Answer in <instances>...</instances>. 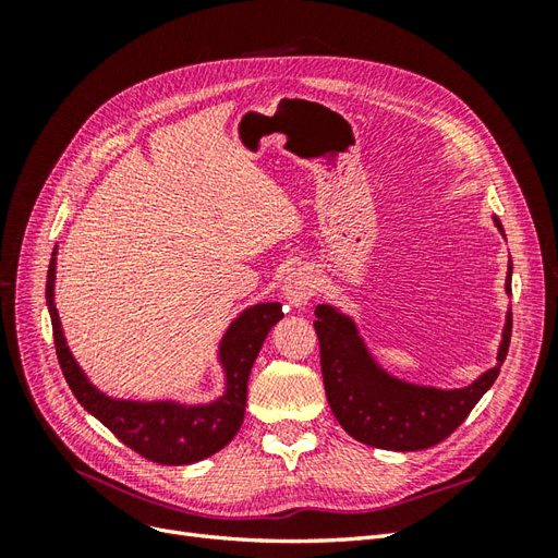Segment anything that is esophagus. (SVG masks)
Masks as SVG:
<instances>
[{
  "label": "esophagus",
  "instance_id": "esophagus-1",
  "mask_svg": "<svg viewBox=\"0 0 558 558\" xmlns=\"http://www.w3.org/2000/svg\"><path fill=\"white\" fill-rule=\"evenodd\" d=\"M314 293H316V275L310 267L293 269L283 283V298L289 300L293 307H305Z\"/></svg>",
  "mask_w": 558,
  "mask_h": 558
}]
</instances>
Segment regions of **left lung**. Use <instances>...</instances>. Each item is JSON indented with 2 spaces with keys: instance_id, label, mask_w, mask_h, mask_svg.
<instances>
[{
  "instance_id": "8db88e82",
  "label": "left lung",
  "mask_w": 558,
  "mask_h": 558,
  "mask_svg": "<svg viewBox=\"0 0 558 558\" xmlns=\"http://www.w3.org/2000/svg\"><path fill=\"white\" fill-rule=\"evenodd\" d=\"M494 221L502 232L498 218ZM505 291L512 295V263ZM314 314L320 373L335 418L353 440L391 451H418L447 440L494 386L512 337L508 312L496 367L465 388L442 391L386 375L367 353L353 320L335 307L318 305Z\"/></svg>"
}]
</instances>
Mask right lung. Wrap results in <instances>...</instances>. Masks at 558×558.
Returning <instances> with one entry per match:
<instances>
[{"mask_svg": "<svg viewBox=\"0 0 558 558\" xmlns=\"http://www.w3.org/2000/svg\"><path fill=\"white\" fill-rule=\"evenodd\" d=\"M56 286V251L46 277V305L53 324V340L62 375L76 400L132 451L162 465H189L221 451L238 435L244 408L246 384L253 361L265 342L267 332L283 316L279 302L253 305L232 320L223 335L221 363L226 369V393L216 402L185 408L179 402H132L113 400L83 375L70 347L64 342L60 316L53 302Z\"/></svg>", "mask_w": 558, "mask_h": 558, "instance_id": "add662e5", "label": "right lung"}]
</instances>
